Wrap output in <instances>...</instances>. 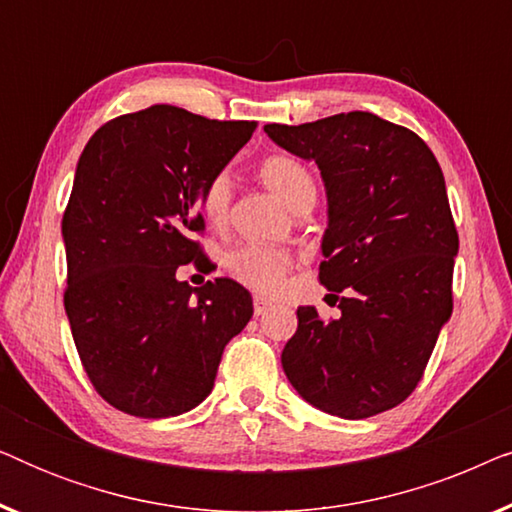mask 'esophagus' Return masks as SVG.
Returning a JSON list of instances; mask_svg holds the SVG:
<instances>
[{"label": "esophagus", "instance_id": "esophagus-1", "mask_svg": "<svg viewBox=\"0 0 512 512\" xmlns=\"http://www.w3.org/2000/svg\"><path fill=\"white\" fill-rule=\"evenodd\" d=\"M270 307H272L270 300H265V298H261V296L254 298V314H256V317H261V314L268 312Z\"/></svg>", "mask_w": 512, "mask_h": 512}]
</instances>
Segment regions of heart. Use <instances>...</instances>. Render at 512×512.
<instances>
[{"label":"heart","instance_id":"heart-1","mask_svg":"<svg viewBox=\"0 0 512 512\" xmlns=\"http://www.w3.org/2000/svg\"><path fill=\"white\" fill-rule=\"evenodd\" d=\"M258 174L265 186L277 193L286 207L296 209L300 202L314 200L317 184L312 172L298 158L275 153L268 156L258 167ZM233 184L228 172H216L202 188V214L212 223H221L228 216ZM226 268L237 282L258 293L277 291L291 270V256L282 249L265 247V244H240L226 256Z\"/></svg>","mask_w":512,"mask_h":512}]
</instances>
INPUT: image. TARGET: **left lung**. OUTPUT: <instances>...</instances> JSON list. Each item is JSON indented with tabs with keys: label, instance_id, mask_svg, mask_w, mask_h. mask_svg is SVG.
Returning <instances> with one entry per match:
<instances>
[{
	"label": "left lung",
	"instance_id": "1",
	"mask_svg": "<svg viewBox=\"0 0 512 512\" xmlns=\"http://www.w3.org/2000/svg\"><path fill=\"white\" fill-rule=\"evenodd\" d=\"M265 132L319 165L328 195L319 282L342 312L321 319L298 307L284 373L328 415L366 419L396 408L417 389L452 314L459 235L443 170L422 137L368 111L270 123Z\"/></svg>",
	"mask_w": 512,
	"mask_h": 512
}]
</instances>
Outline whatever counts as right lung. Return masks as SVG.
I'll return each mask as SVG.
<instances>
[{
    "mask_svg": "<svg viewBox=\"0 0 512 512\" xmlns=\"http://www.w3.org/2000/svg\"><path fill=\"white\" fill-rule=\"evenodd\" d=\"M256 121H212L172 104L111 118L90 137L62 214L65 310L90 384L125 415L188 412L249 324V291L228 277L179 282L207 263L202 188Z\"/></svg>",
    "mask_w": 512,
    "mask_h": 512,
    "instance_id": "1",
    "label": "right lung"
}]
</instances>
